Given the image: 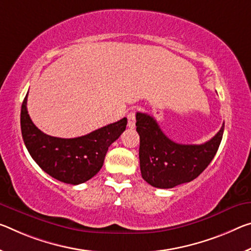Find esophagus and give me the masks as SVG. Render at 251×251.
Returning <instances> with one entry per match:
<instances>
[{
  "mask_svg": "<svg viewBox=\"0 0 251 251\" xmlns=\"http://www.w3.org/2000/svg\"><path fill=\"white\" fill-rule=\"evenodd\" d=\"M127 119H128V127L129 128H134L135 127V122H136V119H135V111L132 110L130 113H128L127 115Z\"/></svg>",
  "mask_w": 251,
  "mask_h": 251,
  "instance_id": "esophagus-1",
  "label": "esophagus"
}]
</instances>
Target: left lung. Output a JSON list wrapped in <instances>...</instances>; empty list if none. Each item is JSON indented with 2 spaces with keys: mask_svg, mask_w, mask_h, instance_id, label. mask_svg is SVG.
<instances>
[{
  "mask_svg": "<svg viewBox=\"0 0 251 251\" xmlns=\"http://www.w3.org/2000/svg\"><path fill=\"white\" fill-rule=\"evenodd\" d=\"M224 129L225 124H222L220 130L203 144H178L162 132L152 116L137 113L142 177L154 188L160 189H171L193 181L213 160Z\"/></svg>",
  "mask_w": 251,
  "mask_h": 251,
  "instance_id": "left-lung-1",
  "label": "left lung"
}]
</instances>
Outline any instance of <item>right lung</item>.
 <instances>
[{
    "mask_svg": "<svg viewBox=\"0 0 251 251\" xmlns=\"http://www.w3.org/2000/svg\"><path fill=\"white\" fill-rule=\"evenodd\" d=\"M27 94L21 107V132L27 151L46 173L68 184H80L100 171L108 147L121 136L127 118L75 138H59L41 132L27 114Z\"/></svg>",
    "mask_w": 251,
    "mask_h": 251,
    "instance_id": "right-lung-1",
    "label": "right lung"
}]
</instances>
